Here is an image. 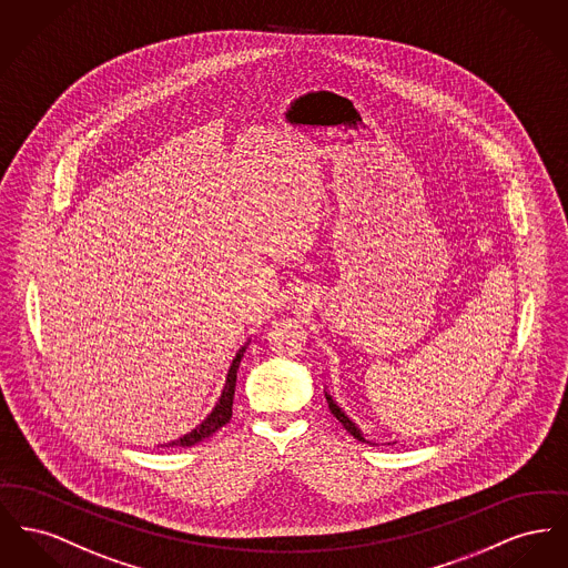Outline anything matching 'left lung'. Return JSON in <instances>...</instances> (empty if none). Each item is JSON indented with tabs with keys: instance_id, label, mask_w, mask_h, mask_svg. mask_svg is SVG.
Returning <instances> with one entry per match:
<instances>
[{
	"instance_id": "1",
	"label": "left lung",
	"mask_w": 568,
	"mask_h": 568,
	"mask_svg": "<svg viewBox=\"0 0 568 568\" xmlns=\"http://www.w3.org/2000/svg\"><path fill=\"white\" fill-rule=\"evenodd\" d=\"M326 400H328V407H331V412H333L334 416H336V420L347 429V434L354 435L356 439H361V442H367L365 437H363V434H361V429L356 427V423H352L347 416H345V412L334 403L333 397L326 393Z\"/></svg>"
}]
</instances>
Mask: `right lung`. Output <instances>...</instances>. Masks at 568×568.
Returning <instances> with one entry per match:
<instances>
[{"instance_id": "add662e5", "label": "right lung", "mask_w": 568, "mask_h": 568, "mask_svg": "<svg viewBox=\"0 0 568 568\" xmlns=\"http://www.w3.org/2000/svg\"><path fill=\"white\" fill-rule=\"evenodd\" d=\"M240 358H242V354L235 356L234 365H232L230 375H227L225 390H223V395H221L219 405L214 407V412L201 423L200 427H197L193 434L184 435V437L171 442L169 446H195V444L203 442L205 437L216 434L223 425L230 423V418H232V407H234L235 373H237V367H240Z\"/></svg>"}]
</instances>
